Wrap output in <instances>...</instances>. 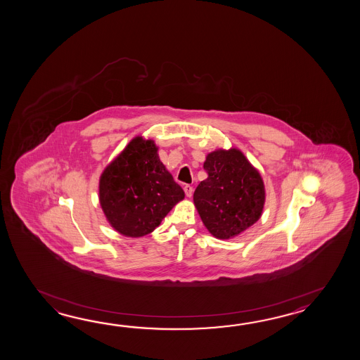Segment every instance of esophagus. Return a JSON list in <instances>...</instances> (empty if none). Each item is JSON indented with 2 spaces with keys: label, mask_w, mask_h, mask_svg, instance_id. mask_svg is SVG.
<instances>
[{
  "label": "esophagus",
  "mask_w": 360,
  "mask_h": 360,
  "mask_svg": "<svg viewBox=\"0 0 360 360\" xmlns=\"http://www.w3.org/2000/svg\"><path fill=\"white\" fill-rule=\"evenodd\" d=\"M184 191H185L186 197L191 198V195H193V186H191V185H185V186H184Z\"/></svg>",
  "instance_id": "34e87169"
}]
</instances>
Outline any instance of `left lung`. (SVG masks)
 <instances>
[{
	"mask_svg": "<svg viewBox=\"0 0 360 360\" xmlns=\"http://www.w3.org/2000/svg\"><path fill=\"white\" fill-rule=\"evenodd\" d=\"M208 177L200 181L193 200L200 220L217 239H231L259 221L265 205V185L237 148L216 149L203 163Z\"/></svg>",
	"mask_w": 360,
	"mask_h": 360,
	"instance_id": "8db88e82",
	"label": "left lung"
}]
</instances>
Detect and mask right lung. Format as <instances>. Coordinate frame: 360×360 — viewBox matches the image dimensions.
<instances>
[{
  "mask_svg": "<svg viewBox=\"0 0 360 360\" xmlns=\"http://www.w3.org/2000/svg\"><path fill=\"white\" fill-rule=\"evenodd\" d=\"M184 197L152 139H132L100 175V206L109 225L124 237L152 233Z\"/></svg>",
  "mask_w": 360,
  "mask_h": 360,
  "instance_id": "right-lung-1",
  "label": "right lung"
}]
</instances>
